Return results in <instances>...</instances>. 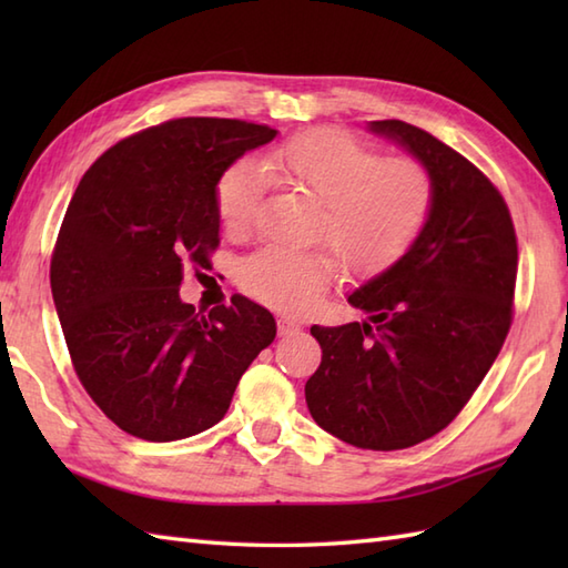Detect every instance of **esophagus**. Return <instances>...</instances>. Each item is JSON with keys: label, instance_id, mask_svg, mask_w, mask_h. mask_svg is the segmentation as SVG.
<instances>
[{"label": "esophagus", "instance_id": "obj_1", "mask_svg": "<svg viewBox=\"0 0 568 568\" xmlns=\"http://www.w3.org/2000/svg\"><path fill=\"white\" fill-rule=\"evenodd\" d=\"M295 332H300V322L295 317H281V320H277V334L291 336Z\"/></svg>", "mask_w": 568, "mask_h": 568}]
</instances>
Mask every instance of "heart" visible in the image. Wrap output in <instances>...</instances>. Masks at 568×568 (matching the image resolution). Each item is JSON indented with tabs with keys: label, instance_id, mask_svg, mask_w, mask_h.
I'll return each mask as SVG.
<instances>
[{
	"label": "heart",
	"instance_id": "obj_1",
	"mask_svg": "<svg viewBox=\"0 0 568 568\" xmlns=\"http://www.w3.org/2000/svg\"><path fill=\"white\" fill-rule=\"evenodd\" d=\"M268 180L307 192L320 202L315 236L327 239L348 268L373 273L400 258L422 232L434 202L425 165L378 151L336 129H315L271 149L256 161H239L216 183V212L229 232L256 222ZM336 275L327 248L265 246L239 268L244 291L277 310L305 312Z\"/></svg>",
	"mask_w": 568,
	"mask_h": 568
}]
</instances>
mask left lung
<instances>
[{
	"label": "left lung",
	"instance_id": "obj_1",
	"mask_svg": "<svg viewBox=\"0 0 568 568\" xmlns=\"http://www.w3.org/2000/svg\"><path fill=\"white\" fill-rule=\"evenodd\" d=\"M368 131L432 173V212L400 258L348 293L364 322L310 329L322 364L305 400L324 432L393 452L442 432L486 378L510 329L517 241L508 204L462 153L400 119Z\"/></svg>",
	"mask_w": 568,
	"mask_h": 568
}]
</instances>
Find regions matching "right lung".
Wrapping results in <instances>:
<instances>
[{"label": "right lung", "mask_w": 568, "mask_h": 568, "mask_svg": "<svg viewBox=\"0 0 568 568\" xmlns=\"http://www.w3.org/2000/svg\"><path fill=\"white\" fill-rule=\"evenodd\" d=\"M275 136L239 119H173L100 155L68 204L51 261L60 327L84 390L139 439L216 425L275 339L271 312L244 295L207 315L180 297L185 265L207 268L220 244L216 183Z\"/></svg>", "instance_id": "right-lung-1"}]
</instances>
